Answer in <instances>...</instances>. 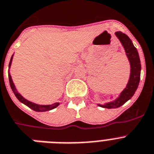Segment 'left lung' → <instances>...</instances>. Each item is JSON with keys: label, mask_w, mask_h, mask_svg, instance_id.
I'll list each match as a JSON object with an SVG mask.
<instances>
[{"label": "left lung", "mask_w": 154, "mask_h": 154, "mask_svg": "<svg viewBox=\"0 0 154 154\" xmlns=\"http://www.w3.org/2000/svg\"><path fill=\"white\" fill-rule=\"evenodd\" d=\"M115 34L122 43V47H124L125 54L129 61L130 75L126 87L121 92L116 99L107 103H104L103 104L97 103L99 107L108 109L118 108L132 98L134 93H136L140 83V73H141V63H140V56L137 49L133 45L132 40L126 34L122 32H116Z\"/></svg>", "instance_id": "1"}]
</instances>
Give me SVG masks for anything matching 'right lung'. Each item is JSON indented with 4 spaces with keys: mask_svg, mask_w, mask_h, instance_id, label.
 <instances>
[{
    "mask_svg": "<svg viewBox=\"0 0 154 154\" xmlns=\"http://www.w3.org/2000/svg\"><path fill=\"white\" fill-rule=\"evenodd\" d=\"M14 54L11 56V60H10V62H9V71H8V79H9V82H10V86H11V90H12L13 93H14V96L17 97V99L20 101L21 103H24L25 105H26L27 107H29V108H31L32 110L35 111H37V112H44V111H51L52 109H54L59 106L60 104V102H56V103H53V104H47V105H42V104H38V103H33L32 101H29L28 100H26L25 97H22L20 93H18V91L17 90L16 87L14 86V82H13V80L11 79V74H10V68H11V62H12V59Z\"/></svg>",
    "mask_w": 154,
    "mask_h": 154,
    "instance_id": "right-lung-1",
    "label": "right lung"
}]
</instances>
